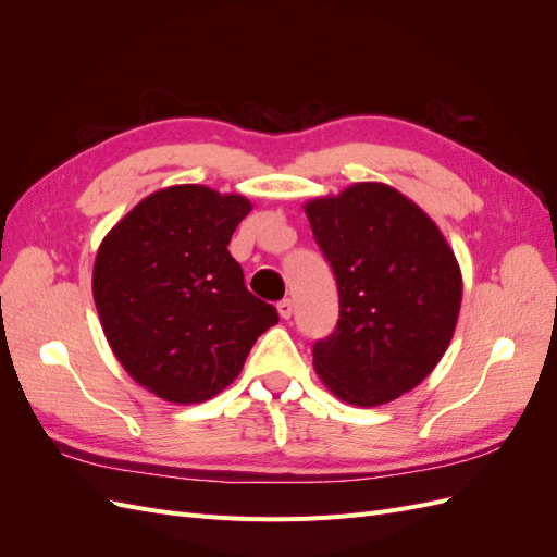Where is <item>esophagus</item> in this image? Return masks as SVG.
I'll return each instance as SVG.
<instances>
[{"label": "esophagus", "instance_id": "1", "mask_svg": "<svg viewBox=\"0 0 557 557\" xmlns=\"http://www.w3.org/2000/svg\"><path fill=\"white\" fill-rule=\"evenodd\" d=\"M276 309H278V315H281L283 320H288V318L293 315V301H290V299H281L278 305H276Z\"/></svg>", "mask_w": 557, "mask_h": 557}]
</instances>
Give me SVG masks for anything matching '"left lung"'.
Listing matches in <instances>:
<instances>
[{
    "label": "left lung",
    "mask_w": 557,
    "mask_h": 557,
    "mask_svg": "<svg viewBox=\"0 0 557 557\" xmlns=\"http://www.w3.org/2000/svg\"><path fill=\"white\" fill-rule=\"evenodd\" d=\"M313 239L339 288V320L313 367L356 407H379L430 376L462 301V274L432 218L385 183L307 201Z\"/></svg>",
    "instance_id": "8db88e82"
}]
</instances>
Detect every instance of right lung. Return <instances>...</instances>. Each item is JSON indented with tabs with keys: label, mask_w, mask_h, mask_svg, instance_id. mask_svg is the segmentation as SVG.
Masks as SVG:
<instances>
[{
	"label": "right lung",
	"mask_w": 557,
	"mask_h": 557,
	"mask_svg": "<svg viewBox=\"0 0 557 557\" xmlns=\"http://www.w3.org/2000/svg\"><path fill=\"white\" fill-rule=\"evenodd\" d=\"M250 209L242 195L172 185L141 199L97 250L92 297L107 342L125 372L166 401L221 393L278 323L227 250Z\"/></svg>",
	"instance_id": "right-lung-1"
}]
</instances>
